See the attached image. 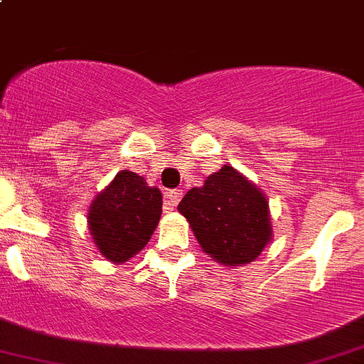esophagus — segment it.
<instances>
[{"label": "esophagus", "mask_w": 364, "mask_h": 364, "mask_svg": "<svg viewBox=\"0 0 364 364\" xmlns=\"http://www.w3.org/2000/svg\"><path fill=\"white\" fill-rule=\"evenodd\" d=\"M182 198V191L180 189H171V191L166 193V200H164V209L171 211V209L176 208V204Z\"/></svg>", "instance_id": "34e87169"}]
</instances>
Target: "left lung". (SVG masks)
Listing matches in <instances>:
<instances>
[{
	"mask_svg": "<svg viewBox=\"0 0 364 364\" xmlns=\"http://www.w3.org/2000/svg\"><path fill=\"white\" fill-rule=\"evenodd\" d=\"M178 211L202 249L223 265H245L271 242L265 196L231 166L208 176L204 188L189 189Z\"/></svg>",
	"mask_w": 364,
	"mask_h": 364,
	"instance_id": "obj_1",
	"label": "left lung"
}]
</instances>
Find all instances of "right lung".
Listing matches in <instances>:
<instances>
[{
    "label": "right lung",
    "instance_id": "1",
    "mask_svg": "<svg viewBox=\"0 0 364 364\" xmlns=\"http://www.w3.org/2000/svg\"><path fill=\"white\" fill-rule=\"evenodd\" d=\"M162 215V193L136 173H117L88 213L93 242L106 259L126 262L151 238Z\"/></svg>",
    "mask_w": 364,
    "mask_h": 364
}]
</instances>
